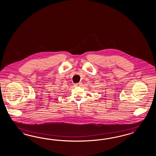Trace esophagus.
Segmentation results:
<instances>
[{"label": "esophagus", "mask_w": 156, "mask_h": 156, "mask_svg": "<svg viewBox=\"0 0 156 156\" xmlns=\"http://www.w3.org/2000/svg\"><path fill=\"white\" fill-rule=\"evenodd\" d=\"M81 84H82L81 83H76V84H75L74 85H75V86H80Z\"/></svg>", "instance_id": "1"}]
</instances>
